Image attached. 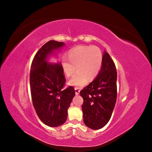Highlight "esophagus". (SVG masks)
Listing matches in <instances>:
<instances>
[{
	"mask_svg": "<svg viewBox=\"0 0 152 152\" xmlns=\"http://www.w3.org/2000/svg\"><path fill=\"white\" fill-rule=\"evenodd\" d=\"M75 94H76V95L79 94V93H80V90H79V88H78V87H75Z\"/></svg>",
	"mask_w": 152,
	"mask_h": 152,
	"instance_id": "34e87169",
	"label": "esophagus"
}]
</instances>
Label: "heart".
Here are the masks:
<instances>
[{
	"label": "heart",
	"instance_id": "b5f03b06",
	"mask_svg": "<svg viewBox=\"0 0 152 152\" xmlns=\"http://www.w3.org/2000/svg\"><path fill=\"white\" fill-rule=\"evenodd\" d=\"M103 63V53L101 49L92 45H80L70 50L68 58L63 57L61 65L65 75L70 77L77 73L68 81V84L81 87L87 80H92L99 73ZM76 68H75V67Z\"/></svg>",
	"mask_w": 152,
	"mask_h": 152
}]
</instances>
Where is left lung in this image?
Here are the masks:
<instances>
[{
	"mask_svg": "<svg viewBox=\"0 0 152 152\" xmlns=\"http://www.w3.org/2000/svg\"><path fill=\"white\" fill-rule=\"evenodd\" d=\"M117 78L115 63L104 50L98 76L80 92L84 99L82 110L87 127L99 129L110 121L117 100Z\"/></svg>",
	"mask_w": 152,
	"mask_h": 152,
	"instance_id": "8db88e82",
	"label": "left lung"
}]
</instances>
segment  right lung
<instances>
[{
	"instance_id": "add662e5",
	"label": "right lung",
	"mask_w": 152,
	"mask_h": 152,
	"mask_svg": "<svg viewBox=\"0 0 152 152\" xmlns=\"http://www.w3.org/2000/svg\"><path fill=\"white\" fill-rule=\"evenodd\" d=\"M65 45L49 40L36 53L30 73L31 99L38 117L45 125L58 127L65 122L68 108L75 94L72 86L63 89L65 84L61 63L51 64L48 57Z\"/></svg>"
}]
</instances>
